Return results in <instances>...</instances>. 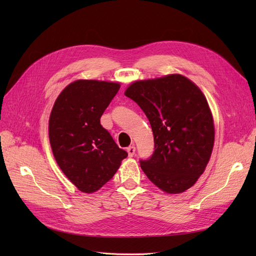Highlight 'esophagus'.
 Returning <instances> with one entry per match:
<instances>
[{
  "mask_svg": "<svg viewBox=\"0 0 256 256\" xmlns=\"http://www.w3.org/2000/svg\"><path fill=\"white\" fill-rule=\"evenodd\" d=\"M127 152H128V156L130 158L134 157V154H136V147L134 146H129L127 148Z\"/></svg>",
  "mask_w": 256,
  "mask_h": 256,
  "instance_id": "esophagus-1",
  "label": "esophagus"
}]
</instances>
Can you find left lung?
Segmentation results:
<instances>
[{
  "label": "left lung",
  "instance_id": "obj_1",
  "mask_svg": "<svg viewBox=\"0 0 256 256\" xmlns=\"http://www.w3.org/2000/svg\"><path fill=\"white\" fill-rule=\"evenodd\" d=\"M125 95L148 118L154 152L141 161L148 180L168 194L184 192L202 175L214 143L212 113L203 92L187 76L166 74L131 83Z\"/></svg>",
  "mask_w": 256,
  "mask_h": 256
}]
</instances>
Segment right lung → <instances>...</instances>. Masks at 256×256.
<instances>
[{
	"label": "right lung",
	"mask_w": 256,
	"mask_h": 256,
	"mask_svg": "<svg viewBox=\"0 0 256 256\" xmlns=\"http://www.w3.org/2000/svg\"><path fill=\"white\" fill-rule=\"evenodd\" d=\"M120 83L76 80L60 92L50 113L49 140L60 168L78 190L92 193L109 182L128 154L100 125Z\"/></svg>",
	"instance_id": "1"
}]
</instances>
